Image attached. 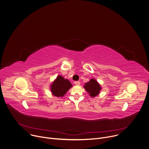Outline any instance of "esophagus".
Returning <instances> with one entry per match:
<instances>
[{
  "mask_svg": "<svg viewBox=\"0 0 149 149\" xmlns=\"http://www.w3.org/2000/svg\"><path fill=\"white\" fill-rule=\"evenodd\" d=\"M74 84L75 85H79L80 84V82L79 81H74Z\"/></svg>",
  "mask_w": 149,
  "mask_h": 149,
  "instance_id": "obj_1",
  "label": "esophagus"
}]
</instances>
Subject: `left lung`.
I'll use <instances>...</instances> for the list:
<instances>
[{
    "mask_svg": "<svg viewBox=\"0 0 149 149\" xmlns=\"http://www.w3.org/2000/svg\"><path fill=\"white\" fill-rule=\"evenodd\" d=\"M84 88L92 97L97 95L101 89L100 85L94 79H91L88 82L85 83Z\"/></svg>",
    "mask_w": 149,
    "mask_h": 149,
    "instance_id": "8db88e82",
    "label": "left lung"
}]
</instances>
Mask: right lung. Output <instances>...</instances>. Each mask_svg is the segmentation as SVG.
<instances>
[{
	"label": "right lung",
	"instance_id": "add662e5",
	"mask_svg": "<svg viewBox=\"0 0 149 149\" xmlns=\"http://www.w3.org/2000/svg\"><path fill=\"white\" fill-rule=\"evenodd\" d=\"M72 86L68 79H64L63 77L59 75L52 85V92L56 96L63 97Z\"/></svg>",
	"mask_w": 149,
	"mask_h": 149
}]
</instances>
